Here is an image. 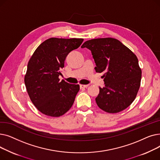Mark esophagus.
I'll return each instance as SVG.
<instances>
[{"label": "esophagus", "instance_id": "34e87169", "mask_svg": "<svg viewBox=\"0 0 160 160\" xmlns=\"http://www.w3.org/2000/svg\"><path fill=\"white\" fill-rule=\"evenodd\" d=\"M80 88H87L89 86V85H83V84H80Z\"/></svg>", "mask_w": 160, "mask_h": 160}]
</instances>
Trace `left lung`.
Here are the masks:
<instances>
[{"label":"left lung","mask_w":160,"mask_h":160,"mask_svg":"<svg viewBox=\"0 0 160 160\" xmlns=\"http://www.w3.org/2000/svg\"><path fill=\"white\" fill-rule=\"evenodd\" d=\"M81 48L91 51L97 72H103L105 86L99 87L95 98L106 112L115 113L127 108L139 91L141 69L136 54L114 38H98L86 41Z\"/></svg>","instance_id":"obj_1"}]
</instances>
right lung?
<instances>
[{
	"label": "right lung",
	"instance_id": "add662e5",
	"mask_svg": "<svg viewBox=\"0 0 160 160\" xmlns=\"http://www.w3.org/2000/svg\"><path fill=\"white\" fill-rule=\"evenodd\" d=\"M83 41L82 38H49L31 56L24 83L31 101L42 113L60 117L72 107L80 86L60 81L59 76L67 56Z\"/></svg>",
	"mask_w": 160,
	"mask_h": 160
}]
</instances>
